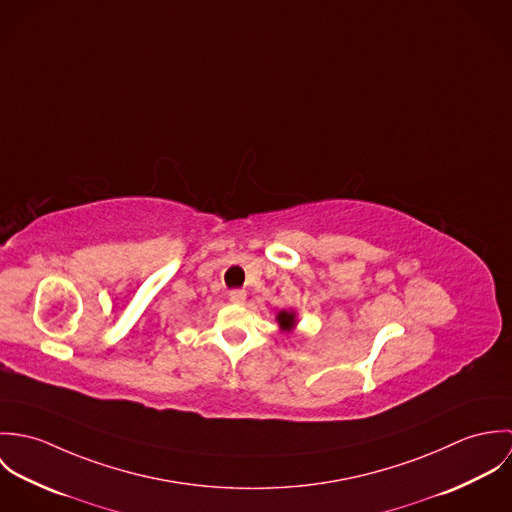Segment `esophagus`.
Returning a JSON list of instances; mask_svg holds the SVG:
<instances>
[{
    "mask_svg": "<svg viewBox=\"0 0 512 512\" xmlns=\"http://www.w3.org/2000/svg\"><path fill=\"white\" fill-rule=\"evenodd\" d=\"M228 299L232 303H244L246 301V292L244 290H230L228 292Z\"/></svg>",
    "mask_w": 512,
    "mask_h": 512,
    "instance_id": "34e87169",
    "label": "esophagus"
}]
</instances>
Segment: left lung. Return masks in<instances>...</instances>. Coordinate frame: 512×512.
Returning <instances> with one entry per match:
<instances>
[{
  "label": "left lung",
  "mask_w": 512,
  "mask_h": 512,
  "mask_svg": "<svg viewBox=\"0 0 512 512\" xmlns=\"http://www.w3.org/2000/svg\"><path fill=\"white\" fill-rule=\"evenodd\" d=\"M276 319H278V323H280V327L284 331H290L293 325H295V313L293 311H280Z\"/></svg>",
  "instance_id": "1"
}]
</instances>
